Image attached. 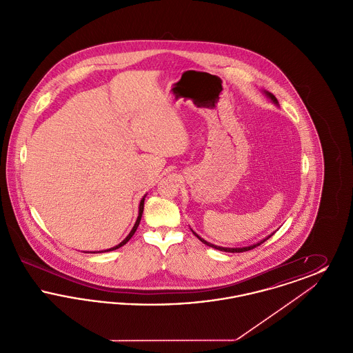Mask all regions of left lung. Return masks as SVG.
<instances>
[{
	"mask_svg": "<svg viewBox=\"0 0 353 353\" xmlns=\"http://www.w3.org/2000/svg\"><path fill=\"white\" fill-rule=\"evenodd\" d=\"M266 95L269 97L271 101H274L275 104H278V101H276V98L272 95V94H270V92H268L266 91ZM193 234L196 235L200 241H201L202 243H205L206 246H210V248H214V249H217V250H219V252H249V250H252L254 248H256V246H259V245H262L265 241H268L269 239L270 236L271 235H269L268 238H265L263 241H261V242H258V243H255V245H252V246H248V248H235V249H232V248H221V246H216V245H213V243H209V242H206L205 239H202L201 236L200 235L196 234L194 232H193Z\"/></svg>",
	"mask_w": 353,
	"mask_h": 353,
	"instance_id": "left-lung-1",
	"label": "left lung"
}]
</instances>
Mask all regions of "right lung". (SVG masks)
Segmentation results:
<instances>
[{
	"label": "right lung",
	"mask_w": 353,
	"mask_h": 353,
	"mask_svg": "<svg viewBox=\"0 0 353 353\" xmlns=\"http://www.w3.org/2000/svg\"><path fill=\"white\" fill-rule=\"evenodd\" d=\"M143 210H144V199L140 201V206H139V217L136 219V223H134V229L131 230V233L127 235V238L123 241V242H120L118 246H115V248H112V249H108V250H104V252H112V250H117L119 248H121L123 245H125L130 239H131V236L134 234V232H136V229H137V226H139V223H140V219H141V214H143Z\"/></svg>",
	"instance_id": "right-lung-1"
}]
</instances>
